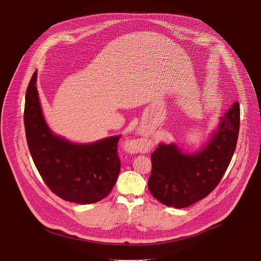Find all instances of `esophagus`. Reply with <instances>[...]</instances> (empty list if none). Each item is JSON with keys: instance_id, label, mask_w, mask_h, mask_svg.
Instances as JSON below:
<instances>
[{"instance_id": "esophagus-1", "label": "esophagus", "mask_w": 261, "mask_h": 261, "mask_svg": "<svg viewBox=\"0 0 261 261\" xmlns=\"http://www.w3.org/2000/svg\"><path fill=\"white\" fill-rule=\"evenodd\" d=\"M147 144L145 141L141 140V139H136V140H132L129 141L127 143V148L132 152V153H137V152H144L146 150Z\"/></svg>"}]
</instances>
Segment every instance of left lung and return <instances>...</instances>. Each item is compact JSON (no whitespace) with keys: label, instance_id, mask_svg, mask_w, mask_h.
<instances>
[{"label":"left lung","instance_id":"1","mask_svg":"<svg viewBox=\"0 0 261 261\" xmlns=\"http://www.w3.org/2000/svg\"><path fill=\"white\" fill-rule=\"evenodd\" d=\"M240 104L234 102L220 119L213 138L194 154H184L174 144H159L152 153L147 186L161 203L187 207L206 197L224 175L238 142Z\"/></svg>","mask_w":261,"mask_h":261}]
</instances>
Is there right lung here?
<instances>
[{
	"instance_id": "add662e5",
	"label": "right lung",
	"mask_w": 261,
	"mask_h": 261,
	"mask_svg": "<svg viewBox=\"0 0 261 261\" xmlns=\"http://www.w3.org/2000/svg\"><path fill=\"white\" fill-rule=\"evenodd\" d=\"M37 72L25 93L23 122L29 150L47 187L66 201L95 203L113 190L121 169L120 136L75 144L49 130L36 88Z\"/></svg>"
}]
</instances>
